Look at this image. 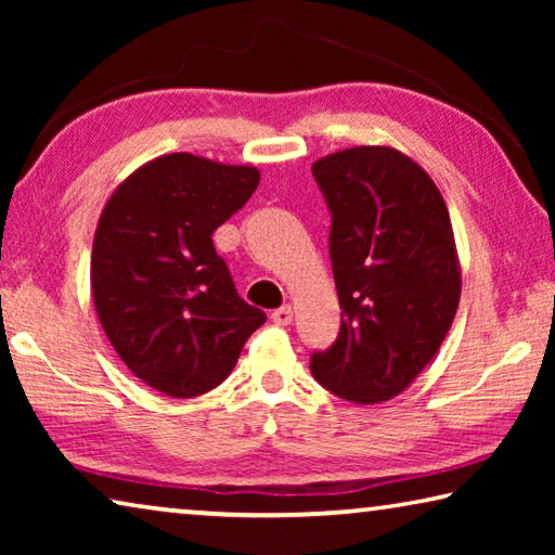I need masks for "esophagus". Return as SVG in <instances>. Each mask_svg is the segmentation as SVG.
<instances>
[{"instance_id": "34e87169", "label": "esophagus", "mask_w": 555, "mask_h": 555, "mask_svg": "<svg viewBox=\"0 0 555 555\" xmlns=\"http://www.w3.org/2000/svg\"><path fill=\"white\" fill-rule=\"evenodd\" d=\"M271 321H274L276 325H291V321H294V308L291 306L276 308V311L271 313Z\"/></svg>"}]
</instances>
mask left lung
I'll return each instance as SVG.
<instances>
[{
  "label": "left lung",
  "instance_id": "8db88e82",
  "mask_svg": "<svg viewBox=\"0 0 555 555\" xmlns=\"http://www.w3.org/2000/svg\"><path fill=\"white\" fill-rule=\"evenodd\" d=\"M333 215L331 261L343 308L313 377L345 401L393 399L453 325L460 259L443 195L393 146H352L311 166Z\"/></svg>",
  "mask_w": 555,
  "mask_h": 555
}]
</instances>
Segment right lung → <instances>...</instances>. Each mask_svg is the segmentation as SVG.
<instances>
[{"label": "right lung", "mask_w": 555, "mask_h": 555, "mask_svg": "<svg viewBox=\"0 0 555 555\" xmlns=\"http://www.w3.org/2000/svg\"><path fill=\"white\" fill-rule=\"evenodd\" d=\"M259 185V168L195 154L139 166L102 208L90 259L102 331L134 377L191 399L230 377L267 321L244 304L212 244Z\"/></svg>", "instance_id": "right-lung-1"}]
</instances>
